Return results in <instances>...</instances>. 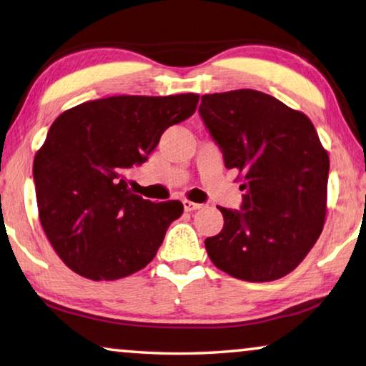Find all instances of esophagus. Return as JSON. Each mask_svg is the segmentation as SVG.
<instances>
[{
  "label": "esophagus",
  "instance_id": "34e87169",
  "mask_svg": "<svg viewBox=\"0 0 366 366\" xmlns=\"http://www.w3.org/2000/svg\"><path fill=\"white\" fill-rule=\"evenodd\" d=\"M182 204H184L185 212H195V210H200V208L204 207L202 204H195V202H190V200H184Z\"/></svg>",
  "mask_w": 366,
  "mask_h": 366
}]
</instances>
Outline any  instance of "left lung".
Listing matches in <instances>:
<instances>
[{"label":"left lung","instance_id":"8db88e82","mask_svg":"<svg viewBox=\"0 0 366 366\" xmlns=\"http://www.w3.org/2000/svg\"><path fill=\"white\" fill-rule=\"evenodd\" d=\"M199 112L244 192L241 210L218 207L224 224L205 239L208 257L239 280L285 277L316 244L326 219L329 156L315 125L254 89L202 96Z\"/></svg>","mask_w":366,"mask_h":366}]
</instances>
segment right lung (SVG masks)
Wrapping results in <instances>:
<instances>
[{
	"mask_svg": "<svg viewBox=\"0 0 366 366\" xmlns=\"http://www.w3.org/2000/svg\"><path fill=\"white\" fill-rule=\"evenodd\" d=\"M199 96H112L60 114L34 158L39 218L63 262L89 280H119L154 259L179 200L153 204L125 174L140 166Z\"/></svg>",
	"mask_w": 366,
	"mask_h": 366,
	"instance_id": "obj_1",
	"label": "right lung"
}]
</instances>
